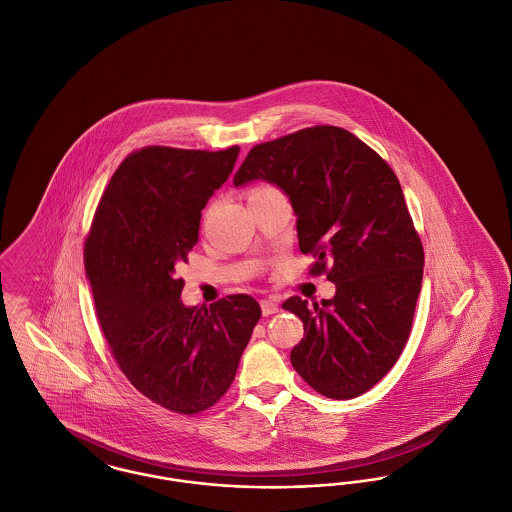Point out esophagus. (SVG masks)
Instances as JSON below:
<instances>
[{"label": "esophagus", "instance_id": "1", "mask_svg": "<svg viewBox=\"0 0 512 512\" xmlns=\"http://www.w3.org/2000/svg\"><path fill=\"white\" fill-rule=\"evenodd\" d=\"M278 301L276 299H272V297H268V299H263L261 301V311H263V315L268 317V315H274V313H278Z\"/></svg>", "mask_w": 512, "mask_h": 512}]
</instances>
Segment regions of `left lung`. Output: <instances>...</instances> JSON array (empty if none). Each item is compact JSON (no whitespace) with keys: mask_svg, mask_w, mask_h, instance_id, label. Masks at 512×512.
I'll return each mask as SVG.
<instances>
[{"mask_svg":"<svg viewBox=\"0 0 512 512\" xmlns=\"http://www.w3.org/2000/svg\"><path fill=\"white\" fill-rule=\"evenodd\" d=\"M268 180L290 195L303 255L336 295L284 309L305 338L292 349L297 374L324 397L353 399L397 363L413 326L424 249L390 165L351 132L318 124L247 153L234 184Z\"/></svg>","mask_w":512,"mask_h":512,"instance_id":"1","label":"left lung"}]
</instances>
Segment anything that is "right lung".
I'll list each match as a JSON object with an SVG mask.
<instances>
[{
  "mask_svg": "<svg viewBox=\"0 0 512 512\" xmlns=\"http://www.w3.org/2000/svg\"><path fill=\"white\" fill-rule=\"evenodd\" d=\"M238 153V146L132 151L101 195L84 245L99 326L117 365L172 413H201L219 401L261 318L245 293L186 307L176 276L197 244L203 207Z\"/></svg>",
  "mask_w": 512,
  "mask_h": 512,
  "instance_id": "add662e5",
  "label": "right lung"
}]
</instances>
